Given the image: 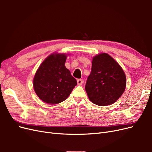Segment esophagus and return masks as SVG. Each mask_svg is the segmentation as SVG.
<instances>
[{
  "label": "esophagus",
  "instance_id": "1",
  "mask_svg": "<svg viewBox=\"0 0 152 152\" xmlns=\"http://www.w3.org/2000/svg\"><path fill=\"white\" fill-rule=\"evenodd\" d=\"M82 83H83V80H82V79H77V84L79 86H81L82 84Z\"/></svg>",
  "mask_w": 152,
  "mask_h": 152
}]
</instances>
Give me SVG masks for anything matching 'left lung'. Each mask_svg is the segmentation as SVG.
<instances>
[{"instance_id": "left-lung-1", "label": "left lung", "mask_w": 152, "mask_h": 152, "mask_svg": "<svg viewBox=\"0 0 152 152\" xmlns=\"http://www.w3.org/2000/svg\"><path fill=\"white\" fill-rule=\"evenodd\" d=\"M126 87L125 73L113 58L102 53L93 58L85 87L92 103L99 106L112 104L122 96Z\"/></svg>"}]
</instances>
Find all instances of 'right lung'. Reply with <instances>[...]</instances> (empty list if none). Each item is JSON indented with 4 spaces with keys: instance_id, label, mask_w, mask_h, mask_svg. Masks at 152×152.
Returning a JSON list of instances; mask_svg holds the SVG:
<instances>
[{
    "instance_id": "1",
    "label": "right lung",
    "mask_w": 152,
    "mask_h": 152,
    "mask_svg": "<svg viewBox=\"0 0 152 152\" xmlns=\"http://www.w3.org/2000/svg\"><path fill=\"white\" fill-rule=\"evenodd\" d=\"M65 54H52L39 67L34 79L35 93L44 102L55 104L65 101L77 82L65 67Z\"/></svg>"
}]
</instances>
